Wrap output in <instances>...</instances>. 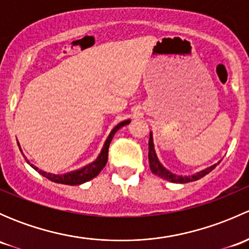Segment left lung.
I'll return each instance as SVG.
<instances>
[{"label": "left lung", "instance_id": "left-lung-1", "mask_svg": "<svg viewBox=\"0 0 249 249\" xmlns=\"http://www.w3.org/2000/svg\"><path fill=\"white\" fill-rule=\"evenodd\" d=\"M148 145H149V154H148V158H149V167H150V171H152L154 175L159 176V177L164 178V179L170 180L172 183H189V182H194V180L200 179L202 178L203 176H206L207 173H210L217 166L218 164L213 165V166L207 167V169L202 170V171L197 172L196 175H193L189 176V177H183V176H178L175 175V173L170 172L169 170L165 169L161 164L159 162L158 160L157 154H155V150H154V144H153V137H152V132L149 134V142H148Z\"/></svg>", "mask_w": 249, "mask_h": 249}]
</instances>
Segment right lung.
Listing matches in <instances>:
<instances>
[{
  "label": "right lung",
  "instance_id": "right-lung-1",
  "mask_svg": "<svg viewBox=\"0 0 249 249\" xmlns=\"http://www.w3.org/2000/svg\"><path fill=\"white\" fill-rule=\"evenodd\" d=\"M129 123H130V120H124V122L119 123V124H118L117 126L112 130V132L109 134L108 139H107L106 142H105V145H104V148H102L101 153H100L99 158H97L94 162L87 165V166H84L83 169L77 170V171L65 173V175H53V173H47L44 171H41V170L37 169L36 166H34L32 164H30L27 160L26 161L29 162V164L31 165L35 170H36V171H38L42 176L47 177L48 179L53 180V182L60 183V184H67V185L82 184V183H85V182H88V180L92 179L94 177H96V176L101 172V170L106 166L107 160H108V148H109L110 141H112L114 134L120 129V127H123L124 125H127Z\"/></svg>",
  "mask_w": 249,
  "mask_h": 249
}]
</instances>
